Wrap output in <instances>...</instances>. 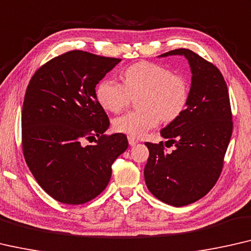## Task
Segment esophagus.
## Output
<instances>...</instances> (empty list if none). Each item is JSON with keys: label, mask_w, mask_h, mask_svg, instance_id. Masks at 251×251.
Wrapping results in <instances>:
<instances>
[{"label": "esophagus", "mask_w": 251, "mask_h": 251, "mask_svg": "<svg viewBox=\"0 0 251 251\" xmlns=\"http://www.w3.org/2000/svg\"><path fill=\"white\" fill-rule=\"evenodd\" d=\"M128 143H129V145H135V144H137L138 143V140H136V138H134V137H132V136H128Z\"/></svg>", "instance_id": "1"}]
</instances>
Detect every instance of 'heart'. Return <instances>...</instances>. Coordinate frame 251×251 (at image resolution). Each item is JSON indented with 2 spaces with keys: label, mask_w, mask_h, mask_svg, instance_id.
Returning a JSON list of instances; mask_svg holds the SVG:
<instances>
[{
  "label": "heart",
  "mask_w": 251,
  "mask_h": 251,
  "mask_svg": "<svg viewBox=\"0 0 251 251\" xmlns=\"http://www.w3.org/2000/svg\"><path fill=\"white\" fill-rule=\"evenodd\" d=\"M123 82L104 78L97 88V99L103 109L119 113L137 97L140 108L119 116L115 129L132 137H142L160 121L173 122L184 113L189 99V85L184 76L174 74L166 66L140 62L123 72Z\"/></svg>",
  "instance_id": "heart-1"
}]
</instances>
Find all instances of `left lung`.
<instances>
[{
  "instance_id": "8db88e82",
  "label": "left lung",
  "mask_w": 251,
  "mask_h": 251,
  "mask_svg": "<svg viewBox=\"0 0 251 251\" xmlns=\"http://www.w3.org/2000/svg\"><path fill=\"white\" fill-rule=\"evenodd\" d=\"M171 55L185 56L189 63V99L184 113L160 132L166 143L175 145L174 151L166 153L162 142L145 143L150 155L144 179L158 200L179 207L201 200L218 181L233 124L226 83L218 67L186 48L159 57Z\"/></svg>"
}]
</instances>
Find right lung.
Instances as JSON below:
<instances>
[{
    "label": "right lung",
    "mask_w": 251,
    "mask_h": 251,
    "mask_svg": "<svg viewBox=\"0 0 251 251\" xmlns=\"http://www.w3.org/2000/svg\"><path fill=\"white\" fill-rule=\"evenodd\" d=\"M121 62L71 50L30 80L22 107V150L37 182L63 204L87 203L106 188L111 164L128 148L126 135H104L109 119L96 85ZM95 141L84 145V141Z\"/></svg>",
    "instance_id": "obj_1"
}]
</instances>
